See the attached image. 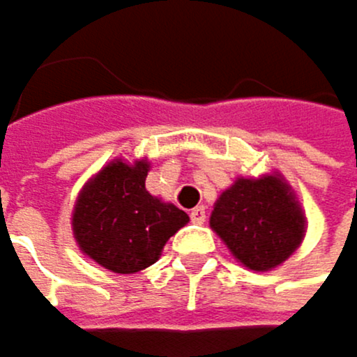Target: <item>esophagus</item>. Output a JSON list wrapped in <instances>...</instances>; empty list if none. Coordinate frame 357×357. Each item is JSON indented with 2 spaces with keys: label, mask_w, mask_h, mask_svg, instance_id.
Instances as JSON below:
<instances>
[{
  "label": "esophagus",
  "mask_w": 357,
  "mask_h": 357,
  "mask_svg": "<svg viewBox=\"0 0 357 357\" xmlns=\"http://www.w3.org/2000/svg\"><path fill=\"white\" fill-rule=\"evenodd\" d=\"M190 221L197 223V225H202L206 221V208L204 206H197L195 210H190Z\"/></svg>",
  "instance_id": "1"
}]
</instances>
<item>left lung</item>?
<instances>
[{
  "instance_id": "1",
  "label": "left lung",
  "mask_w": 357,
  "mask_h": 357,
  "mask_svg": "<svg viewBox=\"0 0 357 357\" xmlns=\"http://www.w3.org/2000/svg\"><path fill=\"white\" fill-rule=\"evenodd\" d=\"M210 227L249 271H273L301 247L307 219L284 175L236 177L214 202Z\"/></svg>"
}]
</instances>
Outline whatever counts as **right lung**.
Wrapping results in <instances>:
<instances>
[{
    "mask_svg": "<svg viewBox=\"0 0 357 357\" xmlns=\"http://www.w3.org/2000/svg\"><path fill=\"white\" fill-rule=\"evenodd\" d=\"M147 158H114L82 186L71 217L79 251L112 273L130 275L162 256L188 214L145 188Z\"/></svg>",
    "mask_w": 357,
    "mask_h": 357,
    "instance_id": "obj_1",
    "label": "right lung"
}]
</instances>
